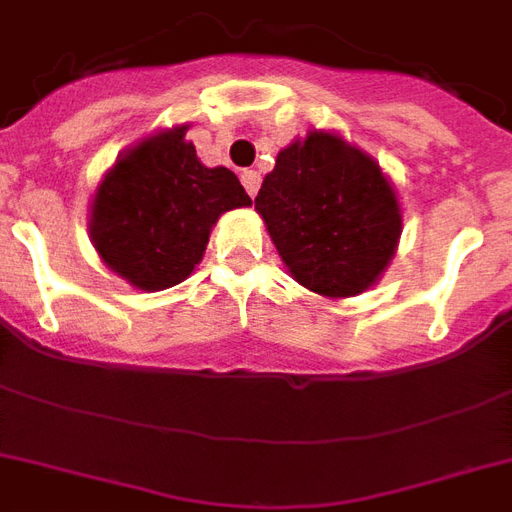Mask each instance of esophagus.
Returning a JSON list of instances; mask_svg holds the SVG:
<instances>
[{"label":"esophagus","mask_w":512,"mask_h":512,"mask_svg":"<svg viewBox=\"0 0 512 512\" xmlns=\"http://www.w3.org/2000/svg\"><path fill=\"white\" fill-rule=\"evenodd\" d=\"M241 185H244L249 196L255 199L257 188H260V175H257L255 170H244V172H241Z\"/></svg>","instance_id":"obj_1"}]
</instances>
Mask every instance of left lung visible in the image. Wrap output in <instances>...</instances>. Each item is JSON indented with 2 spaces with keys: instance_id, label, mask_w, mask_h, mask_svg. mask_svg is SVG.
Here are the masks:
<instances>
[{
  "instance_id": "1",
  "label": "left lung",
  "mask_w": 512,
  "mask_h": 512,
  "mask_svg": "<svg viewBox=\"0 0 512 512\" xmlns=\"http://www.w3.org/2000/svg\"><path fill=\"white\" fill-rule=\"evenodd\" d=\"M255 209L295 281L332 300L372 287L401 239L390 180L335 132L313 130L279 151Z\"/></svg>"
}]
</instances>
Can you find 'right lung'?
<instances>
[{
	"mask_svg": "<svg viewBox=\"0 0 512 512\" xmlns=\"http://www.w3.org/2000/svg\"><path fill=\"white\" fill-rule=\"evenodd\" d=\"M185 132L188 124H180L124 151L92 199L90 239L98 255L143 292L188 279L217 217L252 204L231 170L199 162Z\"/></svg>",
	"mask_w": 512,
	"mask_h": 512,
	"instance_id": "right-lung-1",
	"label": "right lung"
}]
</instances>
